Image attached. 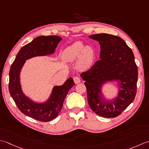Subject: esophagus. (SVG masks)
Listing matches in <instances>:
<instances>
[{
	"label": "esophagus",
	"mask_w": 149,
	"mask_h": 149,
	"mask_svg": "<svg viewBox=\"0 0 149 149\" xmlns=\"http://www.w3.org/2000/svg\"><path fill=\"white\" fill-rule=\"evenodd\" d=\"M81 79L80 77L75 76V77H74V83H75V84L79 83L81 82Z\"/></svg>",
	"instance_id": "34e87169"
}]
</instances>
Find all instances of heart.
Wrapping results in <instances>:
<instances>
[{"label":"heart","instance_id":"obj_1","mask_svg":"<svg viewBox=\"0 0 149 149\" xmlns=\"http://www.w3.org/2000/svg\"><path fill=\"white\" fill-rule=\"evenodd\" d=\"M61 57L66 62H73L78 59V68L85 70L90 68L94 62L95 52L91 46H84L83 42L77 41L64 49Z\"/></svg>","mask_w":149,"mask_h":149}]
</instances>
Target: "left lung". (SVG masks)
<instances>
[{
	"label": "left lung",
	"instance_id": "left-lung-1",
	"mask_svg": "<svg viewBox=\"0 0 149 149\" xmlns=\"http://www.w3.org/2000/svg\"><path fill=\"white\" fill-rule=\"evenodd\" d=\"M100 45V60L81 77L85 81L88 104L93 111L104 118H115L129 106L135 98L138 66L132 50L118 36L99 33L89 36ZM117 81L118 96L112 101L103 97L101 88L104 83Z\"/></svg>",
	"mask_w": 149,
	"mask_h": 149
}]
</instances>
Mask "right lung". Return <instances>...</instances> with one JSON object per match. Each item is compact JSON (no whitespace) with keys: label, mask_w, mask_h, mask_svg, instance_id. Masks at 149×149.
I'll return each mask as SVG.
<instances>
[{"label":"right lung","mask_w":149,"mask_h":149,"mask_svg":"<svg viewBox=\"0 0 149 149\" xmlns=\"http://www.w3.org/2000/svg\"><path fill=\"white\" fill-rule=\"evenodd\" d=\"M61 40L62 38L57 36L35 38L20 49L10 68L9 91L11 97L20 112L40 121H49L59 115L67 94L75 84L74 81L70 77L63 85L54 86L48 100L38 103L23 93L20 83V73L26 60L53 54Z\"/></svg>","instance_id":"obj_1"}]
</instances>
